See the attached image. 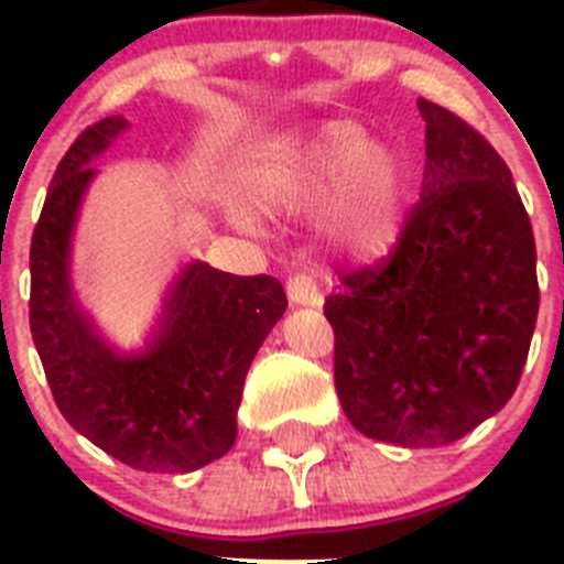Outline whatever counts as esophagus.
<instances>
[{
	"mask_svg": "<svg viewBox=\"0 0 564 564\" xmlns=\"http://www.w3.org/2000/svg\"><path fill=\"white\" fill-rule=\"evenodd\" d=\"M288 299H291L293 307H318L322 305V293H318V285L313 282V276H307V273H296V276L288 282Z\"/></svg>",
	"mask_w": 564,
	"mask_h": 564,
	"instance_id": "esophagus-1",
	"label": "esophagus"
}]
</instances>
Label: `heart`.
Instances as JSON below:
<instances>
[{
    "label": "heart",
    "instance_id": "obj_1",
    "mask_svg": "<svg viewBox=\"0 0 564 564\" xmlns=\"http://www.w3.org/2000/svg\"><path fill=\"white\" fill-rule=\"evenodd\" d=\"M352 188L356 208L338 228V246L358 262H378L401 237L406 166L356 123H333L302 149L271 154L253 169L248 197L262 212L307 214ZM242 223L257 226V217L242 212Z\"/></svg>",
    "mask_w": 564,
    "mask_h": 564
}]
</instances>
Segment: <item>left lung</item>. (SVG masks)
<instances>
[{"instance_id":"left-lung-1","label":"left lung","mask_w":564,"mask_h":564,"mask_svg":"<svg viewBox=\"0 0 564 564\" xmlns=\"http://www.w3.org/2000/svg\"><path fill=\"white\" fill-rule=\"evenodd\" d=\"M426 123L421 203L383 265L325 302L344 415L372 441H460L514 395L540 313L531 220L506 161L455 112Z\"/></svg>"}]
</instances>
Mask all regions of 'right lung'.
Segmentation results:
<instances>
[{
  "mask_svg": "<svg viewBox=\"0 0 564 564\" xmlns=\"http://www.w3.org/2000/svg\"><path fill=\"white\" fill-rule=\"evenodd\" d=\"M129 121L78 134L58 163L30 242V333L56 406L98 449L141 471L186 475L226 455L253 356L288 307L273 276L188 262L163 296L143 350L121 352L73 288V234L93 166Z\"/></svg>",
  "mask_w": 564,
  "mask_h": 564,
  "instance_id": "right-lung-1",
  "label": "right lung"
}]
</instances>
